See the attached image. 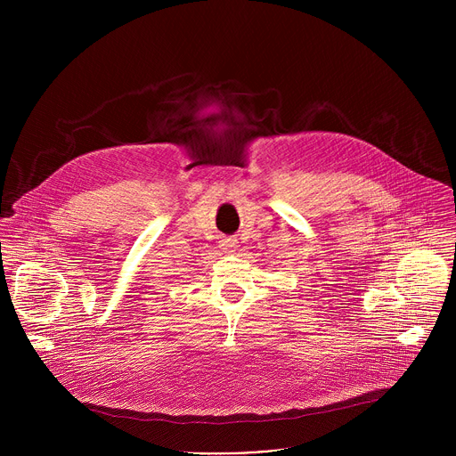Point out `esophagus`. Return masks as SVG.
<instances>
[{
	"mask_svg": "<svg viewBox=\"0 0 456 456\" xmlns=\"http://www.w3.org/2000/svg\"><path fill=\"white\" fill-rule=\"evenodd\" d=\"M220 245H222V248H225L227 252H232L234 247H236V240H234V238H224Z\"/></svg>",
	"mask_w": 456,
	"mask_h": 456,
	"instance_id": "esophagus-1",
	"label": "esophagus"
}]
</instances>
